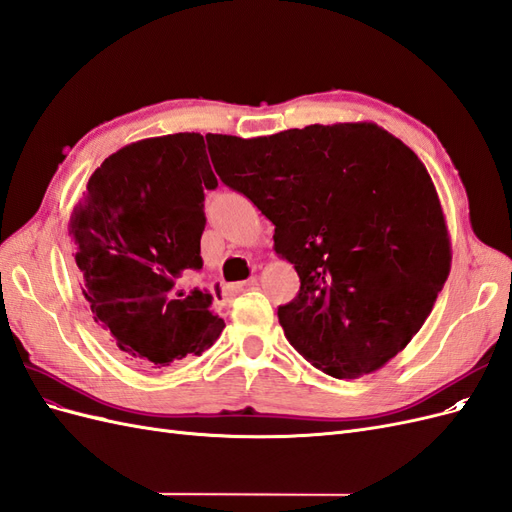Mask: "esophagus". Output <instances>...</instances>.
Returning <instances> with one entry per match:
<instances>
[{
	"instance_id": "1",
	"label": "esophagus",
	"mask_w": 512,
	"mask_h": 512,
	"mask_svg": "<svg viewBox=\"0 0 512 512\" xmlns=\"http://www.w3.org/2000/svg\"><path fill=\"white\" fill-rule=\"evenodd\" d=\"M254 286H258V277H250V280H245V282H239V284H235V286H230V290H232V292H241V290L254 288Z\"/></svg>"
}]
</instances>
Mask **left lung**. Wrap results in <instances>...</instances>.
<instances>
[{"label":"left lung","instance_id":"8db88e82","mask_svg":"<svg viewBox=\"0 0 512 512\" xmlns=\"http://www.w3.org/2000/svg\"><path fill=\"white\" fill-rule=\"evenodd\" d=\"M215 173L275 224L301 288L277 318L290 346L352 380L423 327L451 271V239L425 164L376 123L239 138L209 134Z\"/></svg>","mask_w":512,"mask_h":512}]
</instances>
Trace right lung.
Instances as JSON below:
<instances>
[{
	"instance_id": "1",
	"label": "right lung",
	"mask_w": 512,
	"mask_h": 512,
	"mask_svg": "<svg viewBox=\"0 0 512 512\" xmlns=\"http://www.w3.org/2000/svg\"><path fill=\"white\" fill-rule=\"evenodd\" d=\"M205 188H218L205 138H145L108 156L70 218L79 284L94 322L134 367H173L224 331L207 290L177 292L203 269Z\"/></svg>"
}]
</instances>
